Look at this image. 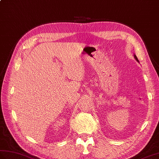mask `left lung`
<instances>
[{"instance_id":"8db88e82","label":"left lung","mask_w":159,"mask_h":159,"mask_svg":"<svg viewBox=\"0 0 159 159\" xmlns=\"http://www.w3.org/2000/svg\"><path fill=\"white\" fill-rule=\"evenodd\" d=\"M134 57H135V60H137L138 62H139V60H138V57H137V56H136V55H134Z\"/></svg>"}]
</instances>
